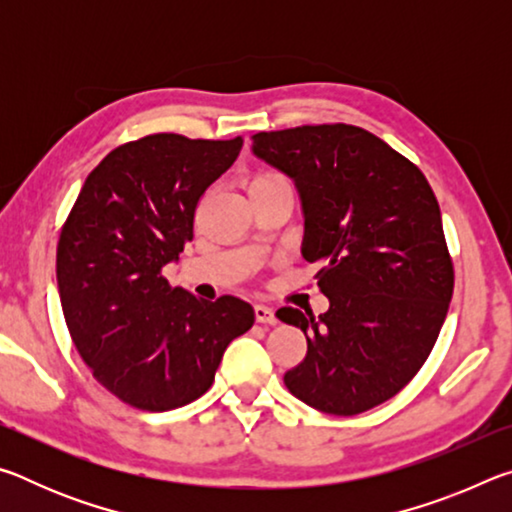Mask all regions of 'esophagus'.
Segmentation results:
<instances>
[{"instance_id": "obj_1", "label": "esophagus", "mask_w": 512, "mask_h": 512, "mask_svg": "<svg viewBox=\"0 0 512 512\" xmlns=\"http://www.w3.org/2000/svg\"><path fill=\"white\" fill-rule=\"evenodd\" d=\"M255 320L257 323H264V325H275L277 318H275V311L266 305H255Z\"/></svg>"}]
</instances>
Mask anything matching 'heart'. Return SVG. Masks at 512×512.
Segmentation results:
<instances>
[{"mask_svg": "<svg viewBox=\"0 0 512 512\" xmlns=\"http://www.w3.org/2000/svg\"><path fill=\"white\" fill-rule=\"evenodd\" d=\"M282 183H289V180L284 178V176H280V173H259V176L250 178V183H248V192H250V189L271 187V185H282Z\"/></svg>", "mask_w": 512, "mask_h": 512, "instance_id": "heart-1", "label": "heart"}]
</instances>
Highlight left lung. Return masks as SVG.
<instances>
[{"mask_svg":"<svg viewBox=\"0 0 512 512\" xmlns=\"http://www.w3.org/2000/svg\"><path fill=\"white\" fill-rule=\"evenodd\" d=\"M253 153L298 189L302 257L323 264L325 314L282 307L307 336L289 391L332 415L391 400L427 361L454 291L443 219L427 178L384 140L348 124L253 135Z\"/></svg>","mask_w":512,"mask_h":512,"instance_id":"left-lung-1","label":"left lung"}]
</instances>
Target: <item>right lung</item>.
Instances as JSON below:
<instances>
[{
	"label": "right lung",
	"instance_id": "add662e5",
	"mask_svg": "<svg viewBox=\"0 0 512 512\" xmlns=\"http://www.w3.org/2000/svg\"><path fill=\"white\" fill-rule=\"evenodd\" d=\"M241 144L158 133L117 146L85 178L60 230L56 280L69 334L94 379L135 409L198 400L228 343L255 323L248 302L198 300L162 275Z\"/></svg>",
	"mask_w": 512,
	"mask_h": 512
}]
</instances>
